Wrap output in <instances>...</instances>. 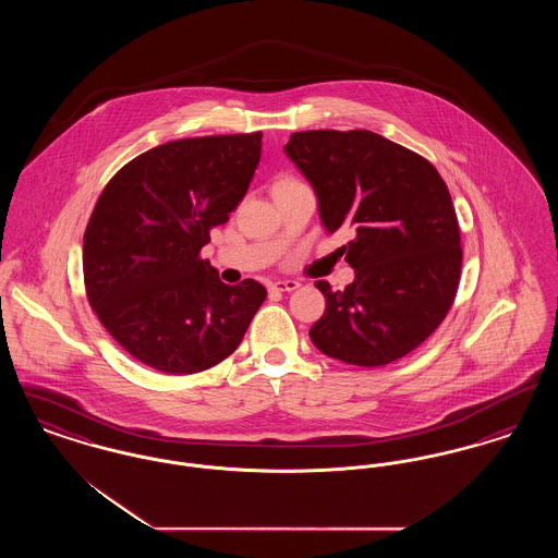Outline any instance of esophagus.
Returning <instances> with one entry per match:
<instances>
[{
    "instance_id": "esophagus-1",
    "label": "esophagus",
    "mask_w": 558,
    "mask_h": 558,
    "mask_svg": "<svg viewBox=\"0 0 558 558\" xmlns=\"http://www.w3.org/2000/svg\"><path fill=\"white\" fill-rule=\"evenodd\" d=\"M269 289L276 292H291L299 289V282L296 280H276L269 284Z\"/></svg>"
}]
</instances>
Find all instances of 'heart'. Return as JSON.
<instances>
[{"instance_id": "1", "label": "heart", "mask_w": 558, "mask_h": 558, "mask_svg": "<svg viewBox=\"0 0 558 558\" xmlns=\"http://www.w3.org/2000/svg\"><path fill=\"white\" fill-rule=\"evenodd\" d=\"M287 182H289V180H287ZM287 182H280V184H287Z\"/></svg>"}]
</instances>
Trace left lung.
<instances>
[{"label":"left lung","mask_w":558,"mask_h":558,"mask_svg":"<svg viewBox=\"0 0 558 558\" xmlns=\"http://www.w3.org/2000/svg\"><path fill=\"white\" fill-rule=\"evenodd\" d=\"M287 157L312 184L322 226L349 230L355 278L316 282L326 312L310 339L328 357L385 366L433 335L453 303L462 248L441 175L428 160L366 132L292 133Z\"/></svg>","instance_id":"left-lung-1"}]
</instances>
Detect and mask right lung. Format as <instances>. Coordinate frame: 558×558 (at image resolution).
Masks as SVG:
<instances>
[{"mask_svg": "<svg viewBox=\"0 0 558 558\" xmlns=\"http://www.w3.org/2000/svg\"><path fill=\"white\" fill-rule=\"evenodd\" d=\"M262 159V132L187 137L128 162L102 190L83 236L92 310L142 364L194 374L240 345L267 292L228 287L201 259Z\"/></svg>", "mask_w": 558, "mask_h": 558, "instance_id": "obj_1", "label": "right lung"}]
</instances>
